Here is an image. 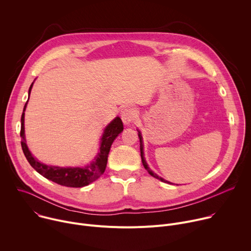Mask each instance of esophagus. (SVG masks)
Listing matches in <instances>:
<instances>
[{"label": "esophagus", "instance_id": "1", "mask_svg": "<svg viewBox=\"0 0 251 251\" xmlns=\"http://www.w3.org/2000/svg\"><path fill=\"white\" fill-rule=\"evenodd\" d=\"M135 117H136V111L133 108H131V107H128V108L123 110L121 115L122 121L125 125H130L135 120Z\"/></svg>", "mask_w": 251, "mask_h": 251}]
</instances>
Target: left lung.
<instances>
[{"label":"left lung","mask_w":251,"mask_h":251,"mask_svg":"<svg viewBox=\"0 0 251 251\" xmlns=\"http://www.w3.org/2000/svg\"><path fill=\"white\" fill-rule=\"evenodd\" d=\"M138 136H139V139H140V151H141V159H142V163H143V166H144V168L148 171V173L152 176H154V177H156V178H158V180H160V181H162V182H164V183H168V184H171L170 182H168V181H166V180H164L163 177H161V176H159L157 174H155L149 167H148V164H147V162H146V160H145V158H144V151H143V140H142V135H141V132L140 131H138Z\"/></svg>","instance_id":"1"}]
</instances>
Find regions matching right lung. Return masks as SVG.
<instances>
[{
  "mask_svg": "<svg viewBox=\"0 0 251 251\" xmlns=\"http://www.w3.org/2000/svg\"><path fill=\"white\" fill-rule=\"evenodd\" d=\"M33 82L31 83L28 89V96L30 94V90ZM28 101V99H27ZM26 103L25 104L24 111L21 118V137H22V149L23 152L29 163V165L41 174L43 176L47 177L48 180H50L58 185L70 188H81L84 186H88L104 173L107 165V159H108V154L111 148V145L115 138L123 131V123L119 117H116L112 120L104 129V133L101 138L99 152L94 158V160L84 167H57V166H48L44 163L39 162L35 159L31 153L29 152L25 136V111Z\"/></svg>",
  "mask_w": 251,
  "mask_h": 251,
  "instance_id": "1",
  "label": "right lung"
}]
</instances>
